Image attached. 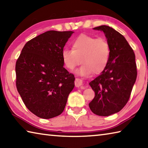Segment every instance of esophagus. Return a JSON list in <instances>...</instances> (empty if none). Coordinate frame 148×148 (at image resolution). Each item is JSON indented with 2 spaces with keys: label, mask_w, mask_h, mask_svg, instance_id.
Segmentation results:
<instances>
[{
  "label": "esophagus",
  "mask_w": 148,
  "mask_h": 148,
  "mask_svg": "<svg viewBox=\"0 0 148 148\" xmlns=\"http://www.w3.org/2000/svg\"><path fill=\"white\" fill-rule=\"evenodd\" d=\"M75 86L77 88L81 87L82 88H84V86H82L83 85V82H82V81L80 79H76L75 81Z\"/></svg>",
  "instance_id": "34e87169"
}]
</instances>
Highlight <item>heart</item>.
Instances as JSON below:
<instances>
[{
	"instance_id": "heart-1",
	"label": "heart",
	"mask_w": 148,
	"mask_h": 148,
	"mask_svg": "<svg viewBox=\"0 0 148 148\" xmlns=\"http://www.w3.org/2000/svg\"><path fill=\"white\" fill-rule=\"evenodd\" d=\"M71 47L72 50L64 49L62 52V61L69 70L78 66L81 60L83 64L76 71L81 76H88L93 72L99 74L107 67L110 47L106 39L81 34L73 41Z\"/></svg>"
}]
</instances>
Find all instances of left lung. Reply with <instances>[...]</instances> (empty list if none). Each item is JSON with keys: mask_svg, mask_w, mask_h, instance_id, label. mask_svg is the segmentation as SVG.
Returning <instances> with one entry per match:
<instances>
[{"mask_svg": "<svg viewBox=\"0 0 148 148\" xmlns=\"http://www.w3.org/2000/svg\"><path fill=\"white\" fill-rule=\"evenodd\" d=\"M93 29L104 32L110 56L107 67L89 83L95 92L89 107L95 114L108 116L120 112L129 99L137 76L135 55L124 36L114 28L102 25Z\"/></svg>", "mask_w": 148, "mask_h": 148, "instance_id": "8db88e82", "label": "left lung"}]
</instances>
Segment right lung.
Returning <instances> with one entry per match:
<instances>
[{"label":"right lung","mask_w":148,"mask_h":148,"mask_svg":"<svg viewBox=\"0 0 148 148\" xmlns=\"http://www.w3.org/2000/svg\"><path fill=\"white\" fill-rule=\"evenodd\" d=\"M74 32L49 30L28 41L15 65L16 86L34 114L50 119L61 114L75 86L64 67L62 52Z\"/></svg>","instance_id":"add662e5"}]
</instances>
